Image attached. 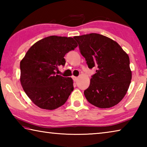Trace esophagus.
Masks as SVG:
<instances>
[{
    "label": "esophagus",
    "mask_w": 147,
    "mask_h": 147,
    "mask_svg": "<svg viewBox=\"0 0 147 147\" xmlns=\"http://www.w3.org/2000/svg\"><path fill=\"white\" fill-rule=\"evenodd\" d=\"M78 77H76V76H73V80L74 81V82H76V81H77V80H78Z\"/></svg>",
    "instance_id": "34e87169"
}]
</instances>
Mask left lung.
Segmentation results:
<instances>
[{
  "mask_svg": "<svg viewBox=\"0 0 147 147\" xmlns=\"http://www.w3.org/2000/svg\"><path fill=\"white\" fill-rule=\"evenodd\" d=\"M88 67H96L84 95L89 103L109 108L125 96L131 80L129 56L113 39L92 33L74 36Z\"/></svg>",
  "mask_w": 147,
  "mask_h": 147,
  "instance_id": "1",
  "label": "left lung"
}]
</instances>
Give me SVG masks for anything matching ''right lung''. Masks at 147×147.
<instances>
[{"mask_svg": "<svg viewBox=\"0 0 147 147\" xmlns=\"http://www.w3.org/2000/svg\"><path fill=\"white\" fill-rule=\"evenodd\" d=\"M78 44L73 38L47 37L36 42L20 62L21 86L39 108L53 110L65 103L73 91V81L57 74L65 64L64 56Z\"/></svg>", "mask_w": 147, "mask_h": 147, "instance_id": "right-lung-1", "label": "right lung"}]
</instances>
